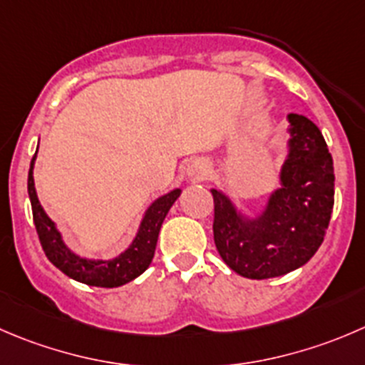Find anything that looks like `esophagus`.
<instances>
[{
  "label": "esophagus",
  "instance_id": "34e87169",
  "mask_svg": "<svg viewBox=\"0 0 365 365\" xmlns=\"http://www.w3.org/2000/svg\"><path fill=\"white\" fill-rule=\"evenodd\" d=\"M210 164H208L207 160H201V158L192 160L189 164V168H187V176H189V180H192V182H203V180L210 178Z\"/></svg>",
  "mask_w": 365,
  "mask_h": 365
}]
</instances>
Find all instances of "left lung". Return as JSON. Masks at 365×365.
<instances>
[{"mask_svg":"<svg viewBox=\"0 0 365 365\" xmlns=\"http://www.w3.org/2000/svg\"><path fill=\"white\" fill-rule=\"evenodd\" d=\"M287 158L280 189L257 215H244L222 190L214 196V242L232 271L251 280L287 274L319 250L334 210V160L321 130L289 114Z\"/></svg>","mask_w":365,"mask_h":365,"instance_id":"8db88e82","label":"left lung"}]
</instances>
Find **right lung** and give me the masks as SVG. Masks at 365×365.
Instances as JSON below:
<instances>
[{"label":"right lung","mask_w":365,"mask_h":365,"mask_svg":"<svg viewBox=\"0 0 365 365\" xmlns=\"http://www.w3.org/2000/svg\"><path fill=\"white\" fill-rule=\"evenodd\" d=\"M35 157H37V151L31 158L30 171H28V196H30L38 240H41V246L48 260L69 278L85 285H93V287H121V285L128 284V282L135 280L139 274H143L153 260L162 222H164L173 203L178 200L182 190H171L148 207L139 230H137L135 239L132 240L128 250H125L121 255L110 258V260H91V258H83L73 253L66 246L62 233L58 232L55 222L49 219V215L42 208L34 182Z\"/></svg>","instance_id":"1"}]
</instances>
